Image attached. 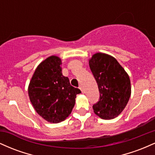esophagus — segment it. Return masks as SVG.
I'll use <instances>...</instances> for the list:
<instances>
[{
  "mask_svg": "<svg viewBox=\"0 0 155 155\" xmlns=\"http://www.w3.org/2000/svg\"><path fill=\"white\" fill-rule=\"evenodd\" d=\"M79 89L80 90H81V91L82 92H84V90H83V87H82V86H81V85H80L79 86Z\"/></svg>",
  "mask_w": 155,
  "mask_h": 155,
  "instance_id": "obj_1",
  "label": "esophagus"
}]
</instances>
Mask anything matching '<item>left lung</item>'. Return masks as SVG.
<instances>
[{
  "instance_id": "obj_1",
  "label": "left lung",
  "mask_w": 155,
  "mask_h": 155,
  "mask_svg": "<svg viewBox=\"0 0 155 155\" xmlns=\"http://www.w3.org/2000/svg\"><path fill=\"white\" fill-rule=\"evenodd\" d=\"M89 65L100 93L98 101L92 106L94 112L104 120L115 118L130 97L129 76L114 58L104 53L94 54Z\"/></svg>"
}]
</instances>
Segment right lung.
<instances>
[{"label": "right lung", "instance_id": "add662e5", "mask_svg": "<svg viewBox=\"0 0 155 155\" xmlns=\"http://www.w3.org/2000/svg\"><path fill=\"white\" fill-rule=\"evenodd\" d=\"M61 60L51 56L35 69L28 87L31 104L37 113L52 123L65 120L71 113L79 88L71 85L62 74Z\"/></svg>", "mask_w": 155, "mask_h": 155}]
</instances>
